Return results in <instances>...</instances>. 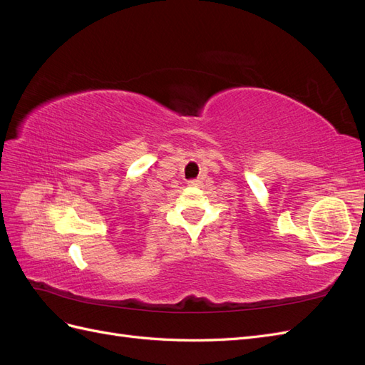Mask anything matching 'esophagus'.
I'll return each mask as SVG.
<instances>
[{
    "mask_svg": "<svg viewBox=\"0 0 365 365\" xmlns=\"http://www.w3.org/2000/svg\"><path fill=\"white\" fill-rule=\"evenodd\" d=\"M187 184H189L190 187H200V185H201V181L193 180V181H189V182H187Z\"/></svg>",
    "mask_w": 365,
    "mask_h": 365,
    "instance_id": "34e87169",
    "label": "esophagus"
}]
</instances>
